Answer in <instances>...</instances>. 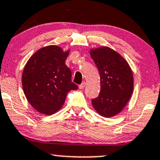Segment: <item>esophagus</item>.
I'll return each mask as SVG.
<instances>
[{
  "mask_svg": "<svg viewBox=\"0 0 160 160\" xmlns=\"http://www.w3.org/2000/svg\"><path fill=\"white\" fill-rule=\"evenodd\" d=\"M85 87H86V83L85 82H83V83H82L80 85H79V89H83Z\"/></svg>",
  "mask_w": 160,
  "mask_h": 160,
  "instance_id": "1",
  "label": "esophagus"
}]
</instances>
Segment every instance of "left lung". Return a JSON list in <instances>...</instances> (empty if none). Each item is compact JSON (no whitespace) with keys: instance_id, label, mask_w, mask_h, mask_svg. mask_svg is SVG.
Here are the masks:
<instances>
[{"instance_id":"left-lung-1","label":"left lung","mask_w":160,"mask_h":160,"mask_svg":"<svg viewBox=\"0 0 160 160\" xmlns=\"http://www.w3.org/2000/svg\"><path fill=\"white\" fill-rule=\"evenodd\" d=\"M89 53L99 70L101 87L99 96L92 99V106L102 116H115L133 92L132 71L125 59L108 47L91 49Z\"/></svg>"}]
</instances>
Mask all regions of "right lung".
<instances>
[{
    "label": "right lung",
    "mask_w": 160,
    "mask_h": 160,
    "mask_svg": "<svg viewBox=\"0 0 160 160\" xmlns=\"http://www.w3.org/2000/svg\"><path fill=\"white\" fill-rule=\"evenodd\" d=\"M68 54L69 51L48 45L38 50L26 63L22 89L29 104L40 113H55L64 105L68 92L78 89L65 64Z\"/></svg>",
    "instance_id": "1"
}]
</instances>
